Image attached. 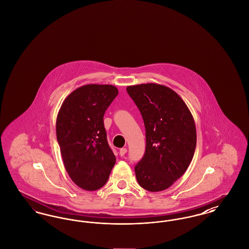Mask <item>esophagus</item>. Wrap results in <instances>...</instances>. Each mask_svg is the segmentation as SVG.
Wrapping results in <instances>:
<instances>
[{
  "mask_svg": "<svg viewBox=\"0 0 249 249\" xmlns=\"http://www.w3.org/2000/svg\"><path fill=\"white\" fill-rule=\"evenodd\" d=\"M126 153H127V148L123 147V148H120V149H119V155H120L121 157L124 156Z\"/></svg>",
  "mask_w": 249,
  "mask_h": 249,
  "instance_id": "1",
  "label": "esophagus"
}]
</instances>
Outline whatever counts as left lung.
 <instances>
[{"mask_svg":"<svg viewBox=\"0 0 249 249\" xmlns=\"http://www.w3.org/2000/svg\"><path fill=\"white\" fill-rule=\"evenodd\" d=\"M142 115L145 152L135 176L142 189L167 190L187 171L196 148V127L189 107L172 89L160 84L127 87Z\"/></svg>","mask_w":249,"mask_h":249,"instance_id":"obj_1","label":"left lung"}]
</instances>
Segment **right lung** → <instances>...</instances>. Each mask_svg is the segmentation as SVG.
<instances>
[{
  "mask_svg": "<svg viewBox=\"0 0 249 249\" xmlns=\"http://www.w3.org/2000/svg\"><path fill=\"white\" fill-rule=\"evenodd\" d=\"M119 94L113 85H84L63 101L56 121L63 164L72 182L89 191L105 186L116 163L104 115Z\"/></svg>",
  "mask_w": 249,
  "mask_h": 249,
  "instance_id": "1",
  "label": "right lung"
}]
</instances>
